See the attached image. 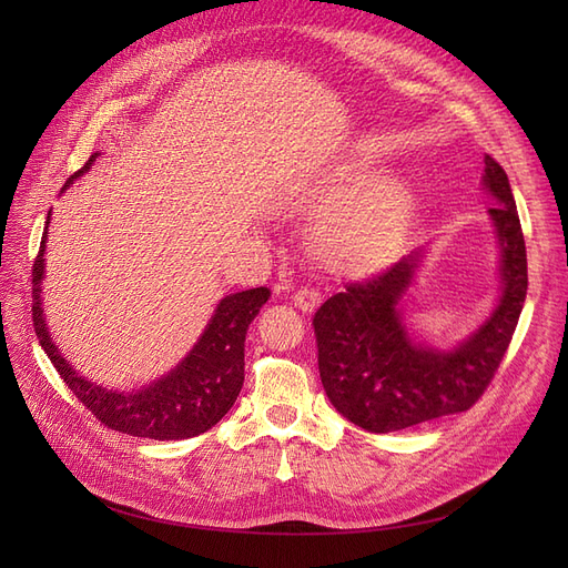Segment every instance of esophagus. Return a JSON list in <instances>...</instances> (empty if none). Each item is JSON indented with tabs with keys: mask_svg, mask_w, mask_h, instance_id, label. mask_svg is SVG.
I'll use <instances>...</instances> for the list:
<instances>
[{
	"mask_svg": "<svg viewBox=\"0 0 568 568\" xmlns=\"http://www.w3.org/2000/svg\"><path fill=\"white\" fill-rule=\"evenodd\" d=\"M291 301H294V305L298 307V311L303 313H311L315 311V305L320 303V294L315 288H298L294 296H291Z\"/></svg>",
	"mask_w": 568,
	"mask_h": 568,
	"instance_id": "1",
	"label": "esophagus"
}]
</instances>
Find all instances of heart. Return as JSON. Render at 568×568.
I'll return each instance as SVG.
<instances>
[{"instance_id": "b5f03b06", "label": "heart", "mask_w": 568, "mask_h": 568, "mask_svg": "<svg viewBox=\"0 0 568 568\" xmlns=\"http://www.w3.org/2000/svg\"><path fill=\"white\" fill-rule=\"evenodd\" d=\"M376 176V165L357 161L341 170L338 184L351 194L338 199L317 227V248L326 265L367 272L386 265L407 234L415 194L398 178Z\"/></svg>"}]
</instances>
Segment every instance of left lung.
Wrapping results in <instances>:
<instances>
[{
    "mask_svg": "<svg viewBox=\"0 0 568 568\" xmlns=\"http://www.w3.org/2000/svg\"><path fill=\"white\" fill-rule=\"evenodd\" d=\"M480 189L497 242V288L490 313L450 346H434L405 320L403 298L428 244L403 255L379 277L351 284L315 313L317 365L326 398L355 426L390 434L469 409L490 384L526 301V244L503 165L486 156Z\"/></svg>",
    "mask_w": 568,
    "mask_h": 568,
    "instance_id": "left-lung-1",
    "label": "left lung"
}]
</instances>
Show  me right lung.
<instances>
[{
	"label": "right lung",
	"mask_w": 568,
	"mask_h": 568,
	"mask_svg": "<svg viewBox=\"0 0 568 568\" xmlns=\"http://www.w3.org/2000/svg\"><path fill=\"white\" fill-rule=\"evenodd\" d=\"M97 159L99 151L92 153L90 161L75 175L65 180L61 194L84 173H90ZM49 220L51 211L47 213L38 261L32 265V324H36L40 346L61 374L65 386L78 395V400L101 424L120 434L151 440H184L209 432L232 409L239 390L244 386L246 332L248 324L267 303L270 288L257 286L220 298L194 346L173 369L132 390L106 388L82 376L51 338L42 298Z\"/></svg>",
	"instance_id": "right-lung-1"
}]
</instances>
